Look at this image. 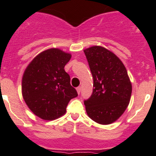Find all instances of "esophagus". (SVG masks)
<instances>
[{
	"label": "esophagus",
	"instance_id": "1",
	"mask_svg": "<svg viewBox=\"0 0 156 156\" xmlns=\"http://www.w3.org/2000/svg\"><path fill=\"white\" fill-rule=\"evenodd\" d=\"M76 90H77V93H78L80 94V91H81V87H78L76 88Z\"/></svg>",
	"mask_w": 156,
	"mask_h": 156
}]
</instances>
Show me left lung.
I'll return each instance as SVG.
<instances>
[{"instance_id":"8db88e82","label":"left lung","mask_w":156,"mask_h":156,"mask_svg":"<svg viewBox=\"0 0 156 156\" xmlns=\"http://www.w3.org/2000/svg\"><path fill=\"white\" fill-rule=\"evenodd\" d=\"M94 80L93 93L84 101L92 120L107 125L115 122L129 103L132 84L126 67L113 52L101 46L85 49Z\"/></svg>"}]
</instances>
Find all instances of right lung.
I'll return each mask as SVG.
<instances>
[{"label":"right lung","instance_id":"right-lung-1","mask_svg":"<svg viewBox=\"0 0 156 156\" xmlns=\"http://www.w3.org/2000/svg\"><path fill=\"white\" fill-rule=\"evenodd\" d=\"M71 54L50 48L38 54L25 69L22 94L32 112L44 120H54L66 112L69 101L77 97L64 69Z\"/></svg>","mask_w":156,"mask_h":156}]
</instances>
